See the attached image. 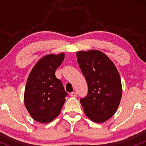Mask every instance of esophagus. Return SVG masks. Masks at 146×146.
Here are the masks:
<instances>
[{"instance_id": "obj_1", "label": "esophagus", "mask_w": 146, "mask_h": 146, "mask_svg": "<svg viewBox=\"0 0 146 146\" xmlns=\"http://www.w3.org/2000/svg\"><path fill=\"white\" fill-rule=\"evenodd\" d=\"M70 96H72V97H75V96H77V93H76V92H72L70 94Z\"/></svg>"}]
</instances>
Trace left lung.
<instances>
[{
    "label": "left lung",
    "instance_id": "1",
    "mask_svg": "<svg viewBox=\"0 0 146 146\" xmlns=\"http://www.w3.org/2000/svg\"><path fill=\"white\" fill-rule=\"evenodd\" d=\"M76 55L88 88L87 96L80 99L85 114L94 122H105L115 114L121 102L119 73L113 62L99 50L79 51Z\"/></svg>",
    "mask_w": 146,
    "mask_h": 146
}]
</instances>
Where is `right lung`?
<instances>
[{
	"instance_id": "right-lung-1",
	"label": "right lung",
	"mask_w": 146,
	"mask_h": 146,
	"mask_svg": "<svg viewBox=\"0 0 146 146\" xmlns=\"http://www.w3.org/2000/svg\"><path fill=\"white\" fill-rule=\"evenodd\" d=\"M65 54L46 55L35 64L28 76L24 103L31 116L47 123L57 118L67 96L61 81L55 72L64 60Z\"/></svg>"
}]
</instances>
